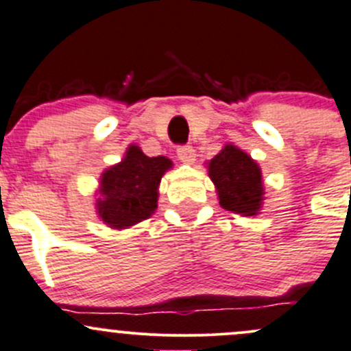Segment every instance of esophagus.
I'll use <instances>...</instances> for the list:
<instances>
[{
	"mask_svg": "<svg viewBox=\"0 0 351 351\" xmlns=\"http://www.w3.org/2000/svg\"><path fill=\"white\" fill-rule=\"evenodd\" d=\"M177 157H179V160L184 162V164H193V162L196 160V152H194V148L191 147V145H180V147L177 148Z\"/></svg>",
	"mask_w": 351,
	"mask_h": 351,
	"instance_id": "34e87169",
	"label": "esophagus"
}]
</instances>
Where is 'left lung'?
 <instances>
[{"label":"left lung","mask_w":351,"mask_h":351,"mask_svg":"<svg viewBox=\"0 0 351 351\" xmlns=\"http://www.w3.org/2000/svg\"><path fill=\"white\" fill-rule=\"evenodd\" d=\"M208 174L217 186L221 208L244 217L258 213L263 201L261 169L247 154L227 145L210 162Z\"/></svg>","instance_id":"left-lung-1"}]
</instances>
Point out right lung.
I'll use <instances>...</instances> for the list:
<instances>
[{
	"instance_id": "1",
	"label": "right lung",
	"mask_w": 351,
	"mask_h": 351,
	"mask_svg": "<svg viewBox=\"0 0 351 351\" xmlns=\"http://www.w3.org/2000/svg\"><path fill=\"white\" fill-rule=\"evenodd\" d=\"M172 162L165 157H147L130 147L121 164L104 172L97 210L109 227L126 228L147 220L157 210L158 184Z\"/></svg>"
}]
</instances>
